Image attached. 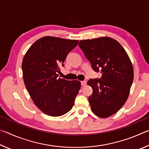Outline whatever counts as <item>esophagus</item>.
<instances>
[{
    "mask_svg": "<svg viewBox=\"0 0 149 149\" xmlns=\"http://www.w3.org/2000/svg\"><path fill=\"white\" fill-rule=\"evenodd\" d=\"M81 84L82 86H85V85L87 84V81H82L81 82Z\"/></svg>",
    "mask_w": 149,
    "mask_h": 149,
    "instance_id": "34e87169",
    "label": "esophagus"
}]
</instances>
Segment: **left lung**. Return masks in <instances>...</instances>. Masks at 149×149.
Wrapping results in <instances>:
<instances>
[{
  "label": "left lung",
  "mask_w": 149,
  "mask_h": 149,
  "mask_svg": "<svg viewBox=\"0 0 149 149\" xmlns=\"http://www.w3.org/2000/svg\"><path fill=\"white\" fill-rule=\"evenodd\" d=\"M79 46L91 64L93 70L102 74L91 79L93 88L89 97L91 110L100 118L116 113L127 100L133 80L132 62L119 42L110 37L81 40Z\"/></svg>",
  "instance_id": "obj_1"
}]
</instances>
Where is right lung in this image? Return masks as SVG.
<instances>
[{
	"label": "right lung",
	"instance_id": "1",
	"mask_svg": "<svg viewBox=\"0 0 149 149\" xmlns=\"http://www.w3.org/2000/svg\"><path fill=\"white\" fill-rule=\"evenodd\" d=\"M77 45L76 40L44 37L25 54L22 65L25 85L35 104L45 114L60 116L74 104L80 81L58 78L57 73Z\"/></svg>",
	"mask_w": 149,
	"mask_h": 149
}]
</instances>
